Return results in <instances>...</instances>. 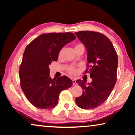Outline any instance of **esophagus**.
<instances>
[{"label": "esophagus", "instance_id": "esophagus-1", "mask_svg": "<svg viewBox=\"0 0 135 135\" xmlns=\"http://www.w3.org/2000/svg\"><path fill=\"white\" fill-rule=\"evenodd\" d=\"M72 81H73V85L76 86V85H77V82H76V80H75V79H73V80H72Z\"/></svg>", "mask_w": 135, "mask_h": 135}]
</instances>
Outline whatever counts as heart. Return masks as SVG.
Masks as SVG:
<instances>
[{
    "label": "heart",
    "mask_w": 135,
    "mask_h": 135,
    "mask_svg": "<svg viewBox=\"0 0 135 135\" xmlns=\"http://www.w3.org/2000/svg\"><path fill=\"white\" fill-rule=\"evenodd\" d=\"M80 45H82L81 44L77 45L76 46H75V47H77V46H80ZM64 49L62 48L60 50V51H59V53H58V57H59V58H60V57L62 56L63 52H64ZM67 72L71 75H75V74H76V73L77 72V70L76 67L72 65V66H70V67H68L67 68Z\"/></svg>",
    "instance_id": "obj_1"
}]
</instances>
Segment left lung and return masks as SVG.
<instances>
[{
  "mask_svg": "<svg viewBox=\"0 0 135 135\" xmlns=\"http://www.w3.org/2000/svg\"><path fill=\"white\" fill-rule=\"evenodd\" d=\"M88 51L87 69L92 79L87 86L85 81L77 80L83 93L76 98L80 108H97L108 99L117 80V54L110 40L103 34L92 31L75 33Z\"/></svg>",
  "mask_w": 135,
  "mask_h": 135,
  "instance_id": "8db88e82",
  "label": "left lung"
}]
</instances>
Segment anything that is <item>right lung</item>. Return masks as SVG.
<instances>
[{
	"instance_id": "right-lung-1",
	"label": "right lung",
	"mask_w": 135,
	"mask_h": 135,
	"mask_svg": "<svg viewBox=\"0 0 135 135\" xmlns=\"http://www.w3.org/2000/svg\"><path fill=\"white\" fill-rule=\"evenodd\" d=\"M76 38L68 32L42 34L27 46L20 67V85L27 99L36 108H54L61 91L73 85L65 76L52 79L49 66L57 61L59 51Z\"/></svg>"
}]
</instances>
